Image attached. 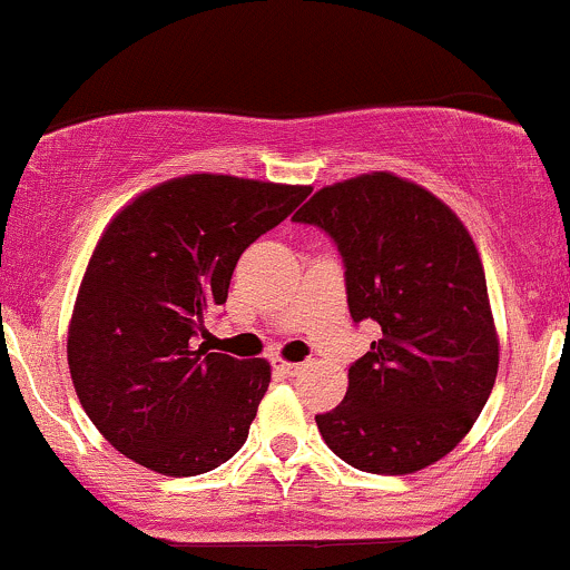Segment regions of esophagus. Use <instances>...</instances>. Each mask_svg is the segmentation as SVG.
Instances as JSON below:
<instances>
[{
	"mask_svg": "<svg viewBox=\"0 0 570 570\" xmlns=\"http://www.w3.org/2000/svg\"><path fill=\"white\" fill-rule=\"evenodd\" d=\"M273 366H275V370H278V372H281V375H286V377H295V375H297V372H301V370H303V366H306V364H295V361H284V358H275V361H273Z\"/></svg>",
	"mask_w": 570,
	"mask_h": 570,
	"instance_id": "esophagus-1",
	"label": "esophagus"
}]
</instances>
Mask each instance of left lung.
<instances>
[{"instance_id":"left-lung-1","label":"left lung","mask_w":570,"mask_h":570,"mask_svg":"<svg viewBox=\"0 0 570 570\" xmlns=\"http://www.w3.org/2000/svg\"><path fill=\"white\" fill-rule=\"evenodd\" d=\"M336 243L353 322L381 327L320 413L353 469L413 474L455 450L491 396L499 342L480 253L455 212L419 184L366 174L322 187L292 217Z\"/></svg>"}]
</instances>
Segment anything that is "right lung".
Masks as SVG:
<instances>
[{"label": "right lung", "mask_w": 570, "mask_h": 570, "mask_svg": "<svg viewBox=\"0 0 570 570\" xmlns=\"http://www.w3.org/2000/svg\"><path fill=\"white\" fill-rule=\"evenodd\" d=\"M312 187L193 174L115 215L68 327V370L90 422L120 455L195 476L239 452L269 386L264 358L209 353L204 320L239 256Z\"/></svg>", "instance_id": "1"}]
</instances>
